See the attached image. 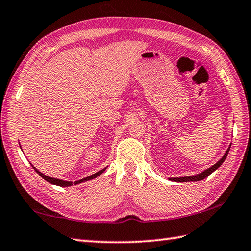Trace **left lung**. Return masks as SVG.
I'll list each match as a JSON object with an SVG mask.
<instances>
[{"mask_svg": "<svg viewBox=\"0 0 251 251\" xmlns=\"http://www.w3.org/2000/svg\"><path fill=\"white\" fill-rule=\"evenodd\" d=\"M229 148H231V146L228 147V150L226 151V154H224V156L216 163V165H213L212 167L207 169V170H204L203 172L199 173V175L193 176H184V177H171L170 180H171V181H175V182H191V181H192V182H195V181H201V180H203V178H206L207 176H210L213 171H216L217 169L222 165V163L224 162V160H226V158L227 154H228Z\"/></svg>", "mask_w": 251, "mask_h": 251, "instance_id": "left-lung-1", "label": "left lung"}]
</instances>
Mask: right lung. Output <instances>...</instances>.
Masks as SVG:
<instances>
[{
	"mask_svg": "<svg viewBox=\"0 0 251 251\" xmlns=\"http://www.w3.org/2000/svg\"><path fill=\"white\" fill-rule=\"evenodd\" d=\"M33 169L35 171H37V173H39V176L42 177V178H44L45 181H48L49 183H50V184H54V185H58V186H63V187H67V186H71V185H75V184H80V183H82V182H85V181H90V180H93V178H95L96 176H100L101 173H103L105 170H106V168H104L103 170H100V171H99V172H96V173H94V175H92V176H88V177H84V178H82V180H79V181H75V182H68V181H63V180H58V178H54V177H50V176H45V175H43V173H41L38 169H35L34 167H33Z\"/></svg>",
	"mask_w": 251,
	"mask_h": 251,
	"instance_id": "right-lung-1",
	"label": "right lung"
}]
</instances>
